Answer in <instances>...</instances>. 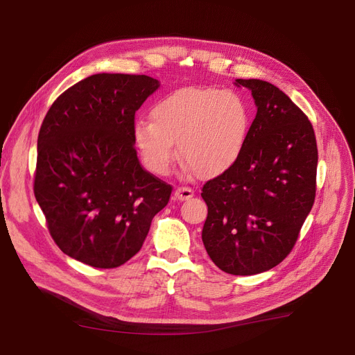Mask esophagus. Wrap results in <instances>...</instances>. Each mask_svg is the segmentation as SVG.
I'll list each match as a JSON object with an SVG mask.
<instances>
[{
	"mask_svg": "<svg viewBox=\"0 0 355 355\" xmlns=\"http://www.w3.org/2000/svg\"><path fill=\"white\" fill-rule=\"evenodd\" d=\"M192 196H194V189L189 188V187H178L176 191H175V197L180 201L184 200H188L191 198Z\"/></svg>",
	"mask_w": 355,
	"mask_h": 355,
	"instance_id": "34e87169",
	"label": "esophagus"
}]
</instances>
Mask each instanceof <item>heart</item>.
<instances>
[{"label":"heart","mask_w":355,"mask_h":355,"mask_svg":"<svg viewBox=\"0 0 355 355\" xmlns=\"http://www.w3.org/2000/svg\"><path fill=\"white\" fill-rule=\"evenodd\" d=\"M151 120L136 124L135 142L153 173H168L176 144L188 170H196L201 178H214L241 155L250 114L241 96L232 90L184 87L159 99Z\"/></svg>","instance_id":"heart-1"}]
</instances>
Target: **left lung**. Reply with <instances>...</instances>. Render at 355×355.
I'll list each match as a JSON object with an SVG mask.
<instances>
[{"instance_id": "obj_1", "label": "left lung", "mask_w": 355, "mask_h": 355, "mask_svg": "<svg viewBox=\"0 0 355 355\" xmlns=\"http://www.w3.org/2000/svg\"><path fill=\"white\" fill-rule=\"evenodd\" d=\"M257 106L241 155L202 185L201 239L222 271L253 275L295 247L317 189V141L308 116L274 84L241 80Z\"/></svg>"}]
</instances>
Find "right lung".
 Instances as JSON below:
<instances>
[{
  "label": "right lung",
  "mask_w": 355,
  "mask_h": 355,
  "mask_svg": "<svg viewBox=\"0 0 355 355\" xmlns=\"http://www.w3.org/2000/svg\"><path fill=\"white\" fill-rule=\"evenodd\" d=\"M159 84L148 75L96 73L63 92L38 133L34 194L59 249L116 268L141 250L173 187L146 171L135 114Z\"/></svg>",
  "instance_id": "obj_1"
}]
</instances>
